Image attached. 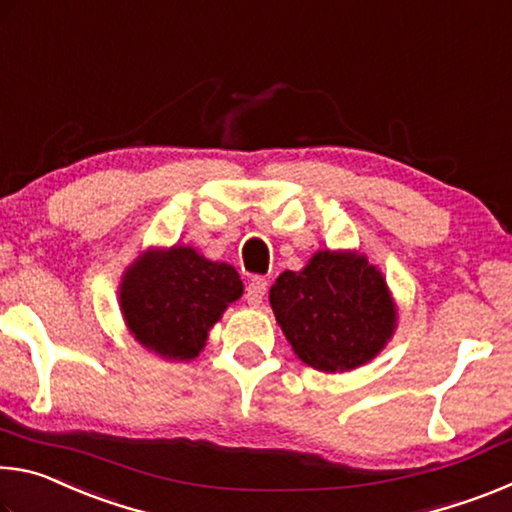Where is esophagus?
<instances>
[{"instance_id": "obj_1", "label": "esophagus", "mask_w": 512, "mask_h": 512, "mask_svg": "<svg viewBox=\"0 0 512 512\" xmlns=\"http://www.w3.org/2000/svg\"><path fill=\"white\" fill-rule=\"evenodd\" d=\"M266 287H268V282L264 280V277H259V275L250 277V282L246 287V300H248L250 307L262 305V300L266 296Z\"/></svg>"}]
</instances>
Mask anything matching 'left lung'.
Masks as SVG:
<instances>
[{"mask_svg":"<svg viewBox=\"0 0 512 512\" xmlns=\"http://www.w3.org/2000/svg\"><path fill=\"white\" fill-rule=\"evenodd\" d=\"M268 300L298 359L323 372L375 359L397 325L384 275L352 250H318L302 271L277 277Z\"/></svg>","mask_w":512,"mask_h":512,"instance_id":"1","label":"left lung"}]
</instances>
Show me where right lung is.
Segmentation results:
<instances>
[{"label":"right lung","instance_id":"1","mask_svg":"<svg viewBox=\"0 0 512 512\" xmlns=\"http://www.w3.org/2000/svg\"><path fill=\"white\" fill-rule=\"evenodd\" d=\"M244 293L235 266L210 262L189 246L146 250L126 268L119 307L131 334L167 361H189L207 332Z\"/></svg>","mask_w":512,"mask_h":512}]
</instances>
